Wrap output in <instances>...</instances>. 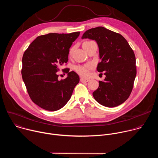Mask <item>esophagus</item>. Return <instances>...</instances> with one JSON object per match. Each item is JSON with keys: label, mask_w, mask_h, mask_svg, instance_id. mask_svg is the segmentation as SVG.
<instances>
[{"label": "esophagus", "mask_w": 158, "mask_h": 158, "mask_svg": "<svg viewBox=\"0 0 158 158\" xmlns=\"http://www.w3.org/2000/svg\"><path fill=\"white\" fill-rule=\"evenodd\" d=\"M80 81H81V82H88V81H89V79H85V78L81 77V78L80 79Z\"/></svg>", "instance_id": "obj_1"}]
</instances>
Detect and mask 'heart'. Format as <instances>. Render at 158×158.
I'll list each match as a JSON object with an SVG mask.
<instances>
[{
    "label": "heart",
    "mask_w": 158,
    "mask_h": 158,
    "mask_svg": "<svg viewBox=\"0 0 158 158\" xmlns=\"http://www.w3.org/2000/svg\"><path fill=\"white\" fill-rule=\"evenodd\" d=\"M93 68L91 64H86L84 65H77L76 66V71L81 76L87 77L89 74V71Z\"/></svg>",
    "instance_id": "heart-1"
}]
</instances>
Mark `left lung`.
I'll return each instance as SVG.
<instances>
[{
	"mask_svg": "<svg viewBox=\"0 0 158 158\" xmlns=\"http://www.w3.org/2000/svg\"><path fill=\"white\" fill-rule=\"evenodd\" d=\"M95 40L99 57L97 70L105 72L104 81H99L93 92L95 100L101 105L113 107L123 104L129 97L136 76V57L125 38L103 27L86 31L82 39Z\"/></svg>",
	"mask_w": 158,
	"mask_h": 158,
	"instance_id": "8db88e82",
	"label": "left lung"
}]
</instances>
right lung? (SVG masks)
Wrapping results in <instances>:
<instances>
[{
    "instance_id": "obj_1",
    "label": "right lung",
    "mask_w": 158,
    "mask_h": 158,
    "mask_svg": "<svg viewBox=\"0 0 158 158\" xmlns=\"http://www.w3.org/2000/svg\"><path fill=\"white\" fill-rule=\"evenodd\" d=\"M80 32L50 33L37 37L22 57V77L31 100L41 108L51 111L61 109L70 99L79 76L69 68L64 79H58L59 68L68 61L69 48Z\"/></svg>"
}]
</instances>
